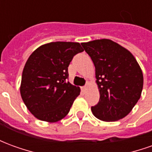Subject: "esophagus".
<instances>
[{"label": "esophagus", "mask_w": 152, "mask_h": 152, "mask_svg": "<svg viewBox=\"0 0 152 152\" xmlns=\"http://www.w3.org/2000/svg\"><path fill=\"white\" fill-rule=\"evenodd\" d=\"M88 86H89V84L87 83V84H86V86H83V90H86V89H88Z\"/></svg>", "instance_id": "obj_1"}]
</instances>
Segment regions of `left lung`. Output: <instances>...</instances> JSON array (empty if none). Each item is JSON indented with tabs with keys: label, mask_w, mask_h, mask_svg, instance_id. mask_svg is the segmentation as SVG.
Segmentation results:
<instances>
[{
	"label": "left lung",
	"mask_w": 152,
	"mask_h": 152,
	"mask_svg": "<svg viewBox=\"0 0 152 152\" xmlns=\"http://www.w3.org/2000/svg\"><path fill=\"white\" fill-rule=\"evenodd\" d=\"M95 66L100 99L91 107L96 118L107 122L125 117L140 99L143 75L136 58L124 47L108 39L81 43Z\"/></svg>",
	"instance_id": "8db88e82"
}]
</instances>
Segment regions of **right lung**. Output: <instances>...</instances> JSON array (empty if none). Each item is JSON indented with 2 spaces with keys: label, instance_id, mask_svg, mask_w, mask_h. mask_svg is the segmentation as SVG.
Segmentation results:
<instances>
[{
  "label": "right lung",
  "instance_id": "1",
  "mask_svg": "<svg viewBox=\"0 0 152 152\" xmlns=\"http://www.w3.org/2000/svg\"><path fill=\"white\" fill-rule=\"evenodd\" d=\"M84 51L78 42L56 41L34 50L26 62L20 94L29 112L53 123L68 114L80 89L67 81V67L74 55Z\"/></svg>",
  "mask_w": 152,
  "mask_h": 152
}]
</instances>
